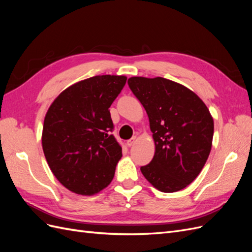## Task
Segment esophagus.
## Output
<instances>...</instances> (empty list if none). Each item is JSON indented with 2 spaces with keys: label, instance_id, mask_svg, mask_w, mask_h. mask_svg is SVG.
Segmentation results:
<instances>
[{
  "label": "esophagus",
  "instance_id": "obj_1",
  "mask_svg": "<svg viewBox=\"0 0 252 252\" xmlns=\"http://www.w3.org/2000/svg\"><path fill=\"white\" fill-rule=\"evenodd\" d=\"M135 141H136V136H132V138H131L130 140L127 141V146H128V147H131L132 145L135 143Z\"/></svg>",
  "mask_w": 252,
  "mask_h": 252
}]
</instances>
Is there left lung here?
<instances>
[{"mask_svg": "<svg viewBox=\"0 0 252 252\" xmlns=\"http://www.w3.org/2000/svg\"><path fill=\"white\" fill-rule=\"evenodd\" d=\"M128 86L147 112L156 144L154 158L141 167L159 191L184 189L207 161L213 120L201 98L181 84L164 78L133 77Z\"/></svg>", "mask_w": 252, "mask_h": 252, "instance_id": "8db88e82", "label": "left lung"}]
</instances>
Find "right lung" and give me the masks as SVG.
<instances>
[{"mask_svg":"<svg viewBox=\"0 0 252 252\" xmlns=\"http://www.w3.org/2000/svg\"><path fill=\"white\" fill-rule=\"evenodd\" d=\"M124 75H95L68 87L44 120L42 146L52 173L70 191L93 195L107 187L122 157L108 110Z\"/></svg>","mask_w":252,"mask_h":252,"instance_id":"obj_1","label":"right lung"}]
</instances>
